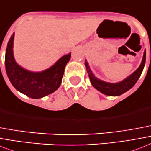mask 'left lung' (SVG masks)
Segmentation results:
<instances>
[{
  "label": "left lung",
  "instance_id": "1",
  "mask_svg": "<svg viewBox=\"0 0 151 151\" xmlns=\"http://www.w3.org/2000/svg\"><path fill=\"white\" fill-rule=\"evenodd\" d=\"M146 62V50L143 52V56L142 59V62L139 65V67L133 72L132 74L127 77L122 81L118 83H109L104 81L99 80L95 77L91 70L90 67L87 60H85V67H86L87 72L88 73V77L90 78V81L94 88H96L97 90L105 95L109 96H119L122 95L123 93L127 92V91L133 88L134 84L137 83L138 79L141 75L143 71V67L145 65Z\"/></svg>",
  "mask_w": 151,
  "mask_h": 151
}]
</instances>
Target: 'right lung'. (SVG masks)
Returning <instances> with one entry per match:
<instances>
[{"label": "right lung", "mask_w": 151, "mask_h": 151, "mask_svg": "<svg viewBox=\"0 0 151 151\" xmlns=\"http://www.w3.org/2000/svg\"><path fill=\"white\" fill-rule=\"evenodd\" d=\"M14 32L8 41L5 53V68L10 81L16 90L32 99H40L50 95L60 86L64 68L71 53L62 56L50 68L41 72H32L16 63L13 53Z\"/></svg>", "instance_id": "1"}]
</instances>
